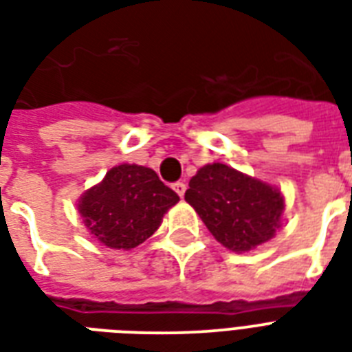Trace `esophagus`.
Here are the masks:
<instances>
[{
  "instance_id": "34e87169",
  "label": "esophagus",
  "mask_w": 352,
  "mask_h": 352,
  "mask_svg": "<svg viewBox=\"0 0 352 352\" xmlns=\"http://www.w3.org/2000/svg\"><path fill=\"white\" fill-rule=\"evenodd\" d=\"M173 189L176 190V195H178L179 198H184L185 190H187V185H185L184 182H176V184L173 185Z\"/></svg>"
}]
</instances>
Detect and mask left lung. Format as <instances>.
Segmentation results:
<instances>
[{
	"instance_id": "1",
	"label": "left lung",
	"mask_w": 352,
	"mask_h": 352,
	"mask_svg": "<svg viewBox=\"0 0 352 352\" xmlns=\"http://www.w3.org/2000/svg\"><path fill=\"white\" fill-rule=\"evenodd\" d=\"M185 200L222 246L239 253L268 242L285 209L279 189L224 163L204 165L190 178Z\"/></svg>"
}]
</instances>
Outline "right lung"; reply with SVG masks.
I'll return each instance as SVG.
<instances>
[{"mask_svg": "<svg viewBox=\"0 0 352 352\" xmlns=\"http://www.w3.org/2000/svg\"><path fill=\"white\" fill-rule=\"evenodd\" d=\"M179 196L141 165H117L80 196L78 213L91 235L113 250H132L160 228Z\"/></svg>", "mask_w": 352, "mask_h": 352, "instance_id": "add662e5", "label": "right lung"}]
</instances>
